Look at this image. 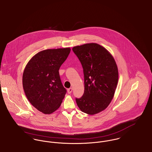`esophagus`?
<instances>
[{
  "label": "esophagus",
  "mask_w": 152,
  "mask_h": 152,
  "mask_svg": "<svg viewBox=\"0 0 152 152\" xmlns=\"http://www.w3.org/2000/svg\"><path fill=\"white\" fill-rule=\"evenodd\" d=\"M72 91H73V89L70 88H69V89H67V93H68L69 94H70V93L72 92Z\"/></svg>",
  "instance_id": "esophagus-1"
}]
</instances>
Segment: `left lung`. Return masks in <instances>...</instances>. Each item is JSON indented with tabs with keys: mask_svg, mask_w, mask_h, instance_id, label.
I'll return each mask as SVG.
<instances>
[{
	"mask_svg": "<svg viewBox=\"0 0 152 152\" xmlns=\"http://www.w3.org/2000/svg\"><path fill=\"white\" fill-rule=\"evenodd\" d=\"M80 61L84 73L83 95L76 99L80 110L95 115L110 103L117 87L119 74L113 56L104 47L91 43L72 48Z\"/></svg>",
	"mask_w": 152,
	"mask_h": 152,
	"instance_id": "obj_1",
	"label": "left lung"
}]
</instances>
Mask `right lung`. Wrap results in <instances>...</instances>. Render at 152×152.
<instances>
[{
  "label": "right lung",
  "mask_w": 152,
  "mask_h": 152,
  "mask_svg": "<svg viewBox=\"0 0 152 152\" xmlns=\"http://www.w3.org/2000/svg\"><path fill=\"white\" fill-rule=\"evenodd\" d=\"M70 48L46 49L33 56L22 77L23 88L31 104L44 114H51L60 106L66 93L59 70Z\"/></svg>",
  "instance_id": "1"
}]
</instances>
